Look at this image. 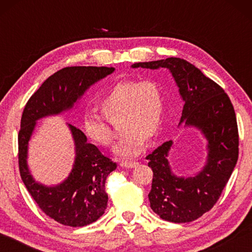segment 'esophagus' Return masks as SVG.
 Instances as JSON below:
<instances>
[{
	"label": "esophagus",
	"instance_id": "1",
	"mask_svg": "<svg viewBox=\"0 0 252 252\" xmlns=\"http://www.w3.org/2000/svg\"><path fill=\"white\" fill-rule=\"evenodd\" d=\"M138 164H139L138 162L133 161V160H132V161H121L120 162V165L123 168H134Z\"/></svg>",
	"mask_w": 252,
	"mask_h": 252
}]
</instances>
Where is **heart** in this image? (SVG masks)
<instances>
[{"label": "heart", "mask_w": 252, "mask_h": 252, "mask_svg": "<svg viewBox=\"0 0 252 252\" xmlns=\"http://www.w3.org/2000/svg\"><path fill=\"white\" fill-rule=\"evenodd\" d=\"M103 117L84 114L82 130L95 144L109 147L114 132L109 121L121 117L125 135L114 149L122 157H133L142 150L147 139L159 131L164 108V94L160 82L155 79H126L114 83L99 100Z\"/></svg>", "instance_id": "heart-1"}]
</instances>
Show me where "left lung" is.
<instances>
[{
	"mask_svg": "<svg viewBox=\"0 0 252 252\" xmlns=\"http://www.w3.org/2000/svg\"><path fill=\"white\" fill-rule=\"evenodd\" d=\"M131 66L169 69L185 102L180 122L198 127L208 140L207 164L194 177L185 179L171 172L167 157L172 141L162 143L146 157L153 171L148 195L152 210L170 222H190L215 206L236 167L239 133L233 105L219 84L183 59L168 58Z\"/></svg>",
	"mask_w": 252,
	"mask_h": 252,
	"instance_id": "obj_1",
	"label": "left lung"
}]
</instances>
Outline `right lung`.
I'll list each match as a JSON object with an SVG mask.
<instances>
[{"mask_svg":"<svg viewBox=\"0 0 252 252\" xmlns=\"http://www.w3.org/2000/svg\"><path fill=\"white\" fill-rule=\"evenodd\" d=\"M114 71L108 66H67L55 72L33 93L24 106L19 141V170L29 193L46 216L69 227H84L103 215L108 204L105 180L117 163L88 143L82 131L70 126L75 162L64 182L45 187L34 181L27 164L28 144L39 119L71 109L85 90Z\"/></svg>","mask_w":252,"mask_h":252,"instance_id":"obj_1","label":"right lung"}]
</instances>
